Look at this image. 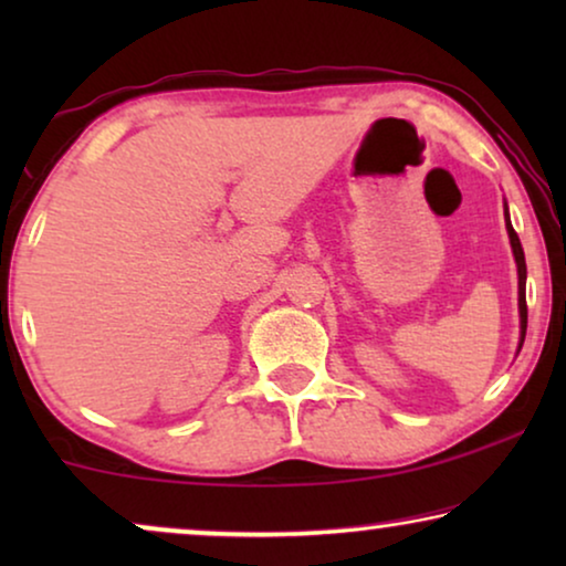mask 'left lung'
<instances>
[{
  "label": "left lung",
  "instance_id": "1",
  "mask_svg": "<svg viewBox=\"0 0 566 566\" xmlns=\"http://www.w3.org/2000/svg\"><path fill=\"white\" fill-rule=\"evenodd\" d=\"M505 227H507L510 247H513V254H515V262H517V308H521V347H523L525 327H528V306H525V254H523L521 239H517L513 223H510L507 206H505Z\"/></svg>",
  "mask_w": 566,
  "mask_h": 566
}]
</instances>
